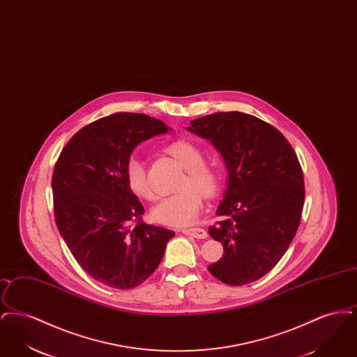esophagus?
<instances>
[{
    "mask_svg": "<svg viewBox=\"0 0 357 357\" xmlns=\"http://www.w3.org/2000/svg\"><path fill=\"white\" fill-rule=\"evenodd\" d=\"M182 233L186 236H191L194 238H199V239H204L207 237V231L201 227H192V229H182Z\"/></svg>",
    "mask_w": 357,
    "mask_h": 357,
    "instance_id": "esophagus-1",
    "label": "esophagus"
}]
</instances>
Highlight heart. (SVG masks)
Returning <instances> with one entry per match:
<instances>
[{
	"mask_svg": "<svg viewBox=\"0 0 357 357\" xmlns=\"http://www.w3.org/2000/svg\"><path fill=\"white\" fill-rule=\"evenodd\" d=\"M167 153L186 169L187 175L181 183V191L166 197L153 207V220L167 226H186L195 221L202 210L201 192L204 197H213L218 191L220 172L214 166L204 163L202 151L187 140L172 142ZM126 182L137 198L155 199L144 163L139 158H132L127 163Z\"/></svg>",
	"mask_w": 357,
	"mask_h": 357,
	"instance_id": "b5f03b06",
	"label": "heart"
}]
</instances>
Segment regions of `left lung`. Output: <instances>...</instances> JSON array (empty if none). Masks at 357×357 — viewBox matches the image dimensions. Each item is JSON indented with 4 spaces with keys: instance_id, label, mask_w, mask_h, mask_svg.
Segmentation results:
<instances>
[{
    "instance_id": "obj_1",
    "label": "left lung",
    "mask_w": 357,
    "mask_h": 357,
    "mask_svg": "<svg viewBox=\"0 0 357 357\" xmlns=\"http://www.w3.org/2000/svg\"><path fill=\"white\" fill-rule=\"evenodd\" d=\"M187 130L210 140L227 170L221 221L208 229L223 255L208 272L233 287L250 284L277 265L301 221L305 188L297 155L277 128L242 112L206 115Z\"/></svg>"
}]
</instances>
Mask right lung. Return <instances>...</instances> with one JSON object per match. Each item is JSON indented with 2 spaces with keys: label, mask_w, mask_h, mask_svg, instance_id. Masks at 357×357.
<instances>
[{
  "label": "right lung",
  "mask_w": 357,
  "mask_h": 357,
  "mask_svg": "<svg viewBox=\"0 0 357 357\" xmlns=\"http://www.w3.org/2000/svg\"><path fill=\"white\" fill-rule=\"evenodd\" d=\"M169 131L151 116L118 112L72 136L54 166L57 229L77 264L109 288L132 289L146 281L175 236L140 221L144 207L126 182L136 146Z\"/></svg>",
  "instance_id": "1"
}]
</instances>
